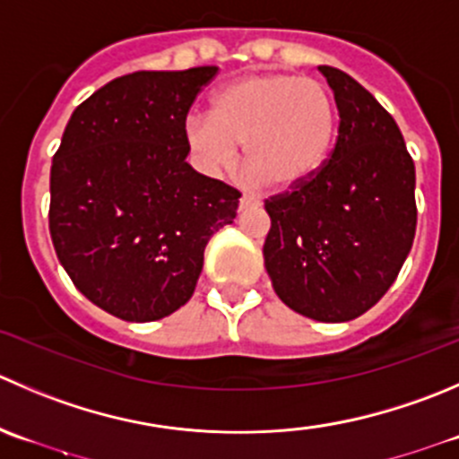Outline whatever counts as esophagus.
<instances>
[{
    "instance_id": "esophagus-1",
    "label": "esophagus",
    "mask_w": 459,
    "mask_h": 459,
    "mask_svg": "<svg viewBox=\"0 0 459 459\" xmlns=\"http://www.w3.org/2000/svg\"><path fill=\"white\" fill-rule=\"evenodd\" d=\"M239 206H242V208H255V206H260V199H257L253 193H247V190H244L242 197H239Z\"/></svg>"
}]
</instances>
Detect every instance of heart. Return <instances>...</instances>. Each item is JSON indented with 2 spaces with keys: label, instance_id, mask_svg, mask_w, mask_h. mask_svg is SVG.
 <instances>
[{
  "label": "heart",
  "instance_id": "1",
  "mask_svg": "<svg viewBox=\"0 0 459 459\" xmlns=\"http://www.w3.org/2000/svg\"><path fill=\"white\" fill-rule=\"evenodd\" d=\"M211 117H190L184 136L208 172L229 170L247 145V166L264 186L289 190L318 175L338 136L327 89L291 74L244 75L212 96Z\"/></svg>",
  "mask_w": 459,
  "mask_h": 459
}]
</instances>
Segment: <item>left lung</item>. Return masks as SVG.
<instances>
[{
  "label": "left lung",
  "mask_w": 459,
  "mask_h": 459,
  "mask_svg": "<svg viewBox=\"0 0 459 459\" xmlns=\"http://www.w3.org/2000/svg\"><path fill=\"white\" fill-rule=\"evenodd\" d=\"M333 91L338 136L323 170L264 199V266L289 309L342 323L397 280L417 229L415 163L388 111L345 71L318 66Z\"/></svg>",
  "instance_id": "obj_1"
}]
</instances>
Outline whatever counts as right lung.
<instances>
[{
    "label": "right lung",
    "instance_id": "right-lung-1",
    "mask_svg": "<svg viewBox=\"0 0 459 459\" xmlns=\"http://www.w3.org/2000/svg\"><path fill=\"white\" fill-rule=\"evenodd\" d=\"M217 66L134 71L75 107L51 166L48 230L84 298L150 323L190 300L242 193L186 163L184 127Z\"/></svg>",
    "mask_w": 459,
    "mask_h": 459
}]
</instances>
